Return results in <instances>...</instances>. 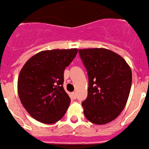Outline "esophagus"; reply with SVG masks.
<instances>
[{"mask_svg": "<svg viewBox=\"0 0 149 149\" xmlns=\"http://www.w3.org/2000/svg\"><path fill=\"white\" fill-rule=\"evenodd\" d=\"M72 98H74V99H76V98H77V93H72Z\"/></svg>", "mask_w": 149, "mask_h": 149, "instance_id": "34e87169", "label": "esophagus"}]
</instances>
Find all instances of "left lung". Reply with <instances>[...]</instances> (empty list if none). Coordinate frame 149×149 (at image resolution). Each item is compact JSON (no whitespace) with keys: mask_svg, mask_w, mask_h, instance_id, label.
I'll list each match as a JSON object with an SVG mask.
<instances>
[{"mask_svg":"<svg viewBox=\"0 0 149 149\" xmlns=\"http://www.w3.org/2000/svg\"><path fill=\"white\" fill-rule=\"evenodd\" d=\"M88 77L85 117L96 125L113 120L123 111L132 85V71L124 59L106 49H79Z\"/></svg>","mask_w":149,"mask_h":149,"instance_id":"left-lung-1","label":"left lung"}]
</instances>
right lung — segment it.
Segmentation results:
<instances>
[{
    "mask_svg": "<svg viewBox=\"0 0 149 149\" xmlns=\"http://www.w3.org/2000/svg\"><path fill=\"white\" fill-rule=\"evenodd\" d=\"M77 53V49L42 51L21 68L18 95L26 111L38 121L56 123L68 109L71 100L63 88L64 71Z\"/></svg>",
    "mask_w": 149,
    "mask_h": 149,
    "instance_id": "add662e5",
    "label": "right lung"
}]
</instances>
